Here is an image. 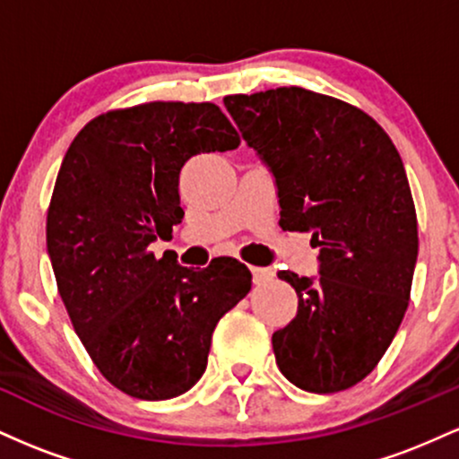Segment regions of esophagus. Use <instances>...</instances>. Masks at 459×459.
<instances>
[{
    "instance_id": "obj_1",
    "label": "esophagus",
    "mask_w": 459,
    "mask_h": 459,
    "mask_svg": "<svg viewBox=\"0 0 459 459\" xmlns=\"http://www.w3.org/2000/svg\"><path fill=\"white\" fill-rule=\"evenodd\" d=\"M250 272L255 284H265L273 278V270H270V267H250Z\"/></svg>"
}]
</instances>
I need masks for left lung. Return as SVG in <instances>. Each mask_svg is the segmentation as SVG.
Masks as SVG:
<instances>
[{
	"label": "left lung",
	"mask_w": 459,
	"mask_h": 459,
	"mask_svg": "<svg viewBox=\"0 0 459 459\" xmlns=\"http://www.w3.org/2000/svg\"><path fill=\"white\" fill-rule=\"evenodd\" d=\"M224 105L276 181L282 229L319 246V276L278 272L298 313L272 334L276 365L302 391H345L408 308L419 230L402 157L371 116L325 94L291 86Z\"/></svg>",
	"instance_id": "obj_1"
}]
</instances>
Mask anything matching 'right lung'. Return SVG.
I'll use <instances>...</instances> for the list:
<instances>
[{"label": "right lung", "instance_id": "right-lung-1", "mask_svg": "<svg viewBox=\"0 0 459 459\" xmlns=\"http://www.w3.org/2000/svg\"><path fill=\"white\" fill-rule=\"evenodd\" d=\"M237 146L218 105L155 101L97 116L62 160L47 213L57 291L94 365L131 397L189 391L218 321L250 291L237 259L189 270L149 252L181 224L186 161Z\"/></svg>", "mask_w": 459, "mask_h": 459}]
</instances>
